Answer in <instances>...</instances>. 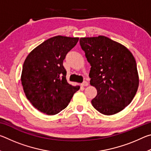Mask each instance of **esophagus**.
<instances>
[{"mask_svg":"<svg viewBox=\"0 0 151 151\" xmlns=\"http://www.w3.org/2000/svg\"><path fill=\"white\" fill-rule=\"evenodd\" d=\"M81 85L83 86H87L88 85V82H86V81H84L83 83L81 84Z\"/></svg>","mask_w":151,"mask_h":151,"instance_id":"1","label":"esophagus"}]
</instances>
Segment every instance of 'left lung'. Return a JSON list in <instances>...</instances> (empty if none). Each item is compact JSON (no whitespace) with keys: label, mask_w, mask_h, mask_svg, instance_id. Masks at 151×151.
Masks as SVG:
<instances>
[{"label":"left lung","mask_w":151,"mask_h":151,"mask_svg":"<svg viewBox=\"0 0 151 151\" xmlns=\"http://www.w3.org/2000/svg\"><path fill=\"white\" fill-rule=\"evenodd\" d=\"M80 45L91 66L90 84L97 91L91 101L94 108L105 115L121 111L131 103L139 87L133 55L104 36L81 38Z\"/></svg>","instance_id":"8db88e82"}]
</instances>
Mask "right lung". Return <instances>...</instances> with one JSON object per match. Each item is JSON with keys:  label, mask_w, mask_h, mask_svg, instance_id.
Wrapping results in <instances>:
<instances>
[{"label": "right lung", "mask_w": 151, "mask_h": 151, "mask_svg": "<svg viewBox=\"0 0 151 151\" xmlns=\"http://www.w3.org/2000/svg\"><path fill=\"white\" fill-rule=\"evenodd\" d=\"M78 39L60 35L52 37L32 50L24 60L21 75L24 94L43 113L53 115L65 109L80 88L67 83L63 64Z\"/></svg>", "instance_id": "right-lung-1"}]
</instances>
